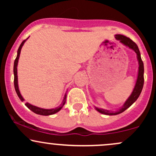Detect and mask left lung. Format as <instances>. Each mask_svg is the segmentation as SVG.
<instances>
[{"instance_id": "8db88e82", "label": "left lung", "mask_w": 156, "mask_h": 156, "mask_svg": "<svg viewBox=\"0 0 156 156\" xmlns=\"http://www.w3.org/2000/svg\"><path fill=\"white\" fill-rule=\"evenodd\" d=\"M115 38L117 40H119L122 44H124L126 47L129 48L130 49L133 50V51L136 53V57L138 60V63H139V69H138V75H137V79L136 81V84L134 86V88L131 94L129 96V98L126 100L122 106L120 107L119 109H117L115 112L113 111L107 110V109H103L101 108H98V107L94 106V108L98 111V112L101 113L105 115H117V114H121L123 112H125L127 108L135 103L140 95L141 90H142L143 86H144V64H143L142 60L141 58L140 51H139V48H138L137 44L135 42H133L130 38L125 37L124 35L122 34H116Z\"/></svg>"}]
</instances>
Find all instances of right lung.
<instances>
[{
  "mask_svg": "<svg viewBox=\"0 0 156 156\" xmlns=\"http://www.w3.org/2000/svg\"><path fill=\"white\" fill-rule=\"evenodd\" d=\"M28 38H27L26 40L23 41L22 43L20 44V47L18 48V51H17V57H16L15 62H14V84H15V89L16 92H17V96L19 97V98L20 99V101L23 102L25 101L24 98H23V96L21 95L20 92V89H19V87H18V78H17V64H18V61H19V58H20V51L21 49H22L23 44H24L26 41L28 39ZM66 98H67V94L65 93L64 97V99L62 101V103H61L60 105H58V107L54 108H51V109H46V108H39V107L35 106V105H33L30 103H26V105L28 107L30 110L32 111L33 112H34L35 114H39V115H42V116H49V115H52V114H54L55 113H57L58 112H59L61 109L62 108V107L64 106V104L66 103Z\"/></svg>",
  "mask_w": 156,
  "mask_h": 156,
  "instance_id": "right-lung-1",
  "label": "right lung"
}]
</instances>
